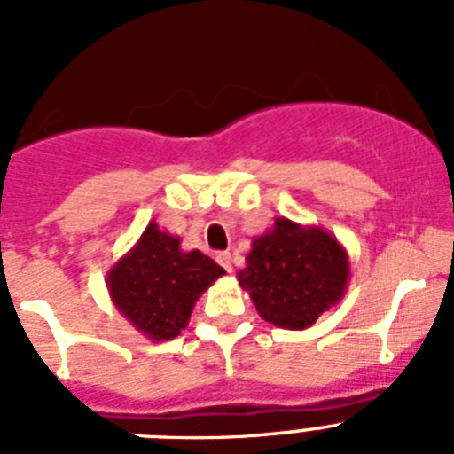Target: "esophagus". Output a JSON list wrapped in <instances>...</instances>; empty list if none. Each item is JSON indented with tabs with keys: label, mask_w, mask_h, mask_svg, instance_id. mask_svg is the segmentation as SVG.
<instances>
[{
	"label": "esophagus",
	"mask_w": 454,
	"mask_h": 454,
	"mask_svg": "<svg viewBox=\"0 0 454 454\" xmlns=\"http://www.w3.org/2000/svg\"><path fill=\"white\" fill-rule=\"evenodd\" d=\"M215 262H218L220 266L224 268V270L231 272V254H230V252H218V254H215Z\"/></svg>",
	"instance_id": "obj_1"
}]
</instances>
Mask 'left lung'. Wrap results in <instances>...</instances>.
<instances>
[{
  "instance_id": "1",
  "label": "left lung",
  "mask_w": 454,
  "mask_h": 454,
  "mask_svg": "<svg viewBox=\"0 0 454 454\" xmlns=\"http://www.w3.org/2000/svg\"><path fill=\"white\" fill-rule=\"evenodd\" d=\"M247 266L239 272L256 311L268 323L304 330L346 291L350 266L339 240L318 227L277 218L268 234L252 243Z\"/></svg>"
}]
</instances>
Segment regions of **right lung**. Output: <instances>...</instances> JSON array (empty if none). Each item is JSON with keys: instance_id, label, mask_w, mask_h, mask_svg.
Returning <instances> with one entry per match:
<instances>
[{"instance_id": "right-lung-1", "label": "right lung", "mask_w": 454, "mask_h": 454, "mask_svg": "<svg viewBox=\"0 0 454 454\" xmlns=\"http://www.w3.org/2000/svg\"><path fill=\"white\" fill-rule=\"evenodd\" d=\"M223 268L200 250L182 252L179 239L147 224L138 246L108 275L115 307L154 340L175 339L186 327L192 304Z\"/></svg>"}]
</instances>
